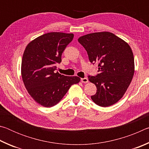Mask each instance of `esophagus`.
<instances>
[{
    "label": "esophagus",
    "instance_id": "1",
    "mask_svg": "<svg viewBox=\"0 0 149 149\" xmlns=\"http://www.w3.org/2000/svg\"><path fill=\"white\" fill-rule=\"evenodd\" d=\"M81 81L82 83H85V84H86V83L88 82V79L87 77L81 78Z\"/></svg>",
    "mask_w": 149,
    "mask_h": 149
}]
</instances>
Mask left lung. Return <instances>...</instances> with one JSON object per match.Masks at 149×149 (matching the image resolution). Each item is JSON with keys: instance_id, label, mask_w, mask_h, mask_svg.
Instances as JSON below:
<instances>
[{"instance_id": "left-lung-1", "label": "left lung", "mask_w": 149, "mask_h": 149, "mask_svg": "<svg viewBox=\"0 0 149 149\" xmlns=\"http://www.w3.org/2000/svg\"><path fill=\"white\" fill-rule=\"evenodd\" d=\"M78 41L86 50L89 61L99 64V74L88 76L97 89L91 99L102 107L116 103L125 94L134 74V57L130 45L107 31L84 35Z\"/></svg>"}]
</instances>
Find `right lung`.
I'll return each instance as SVG.
<instances>
[{
    "instance_id": "right-lung-1",
    "label": "right lung",
    "mask_w": 149,
    "mask_h": 149,
    "mask_svg": "<svg viewBox=\"0 0 149 149\" xmlns=\"http://www.w3.org/2000/svg\"><path fill=\"white\" fill-rule=\"evenodd\" d=\"M74 38L73 33L50 32L27 45L22 61V76L30 96L45 107L58 104L72 85L80 78L65 76L56 72L62 54Z\"/></svg>"
}]
</instances>
